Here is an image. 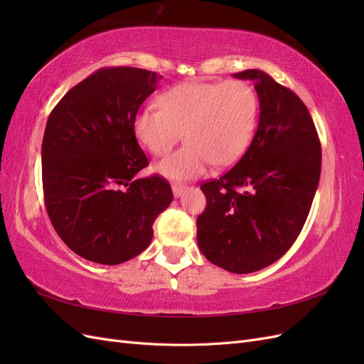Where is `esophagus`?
Masks as SVG:
<instances>
[{"mask_svg": "<svg viewBox=\"0 0 364 364\" xmlns=\"http://www.w3.org/2000/svg\"><path fill=\"white\" fill-rule=\"evenodd\" d=\"M185 188H186V185H183V183H178V182L171 183V190H173V194L176 197H179L185 191Z\"/></svg>", "mask_w": 364, "mask_h": 364, "instance_id": "esophagus-1", "label": "esophagus"}]
</instances>
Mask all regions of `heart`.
Segmentation results:
<instances>
[{
    "mask_svg": "<svg viewBox=\"0 0 364 364\" xmlns=\"http://www.w3.org/2000/svg\"><path fill=\"white\" fill-rule=\"evenodd\" d=\"M159 106L141 109L134 132L155 156L167 155L185 138L181 150L156 165L171 179L197 178L213 162L218 167L237 162L255 134L258 98L243 80L182 83L165 91Z\"/></svg>",
    "mask_w": 364,
    "mask_h": 364,
    "instance_id": "1",
    "label": "heart"
}]
</instances>
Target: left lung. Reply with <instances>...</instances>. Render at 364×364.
Instances as JSON below:
<instances>
[{
    "label": "left lung",
    "mask_w": 364,
    "mask_h": 364,
    "mask_svg": "<svg viewBox=\"0 0 364 364\" xmlns=\"http://www.w3.org/2000/svg\"><path fill=\"white\" fill-rule=\"evenodd\" d=\"M234 77L253 82L259 121L243 158L200 185L206 208L196 222L197 243L215 266L252 273L278 261L299 237L321 178L322 147L291 90L259 70Z\"/></svg>",
    "instance_id": "obj_1"
}]
</instances>
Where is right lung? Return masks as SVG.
Segmentation results:
<instances>
[{"instance_id": "add662e5", "label": "right lung", "mask_w": 364, "mask_h": 364, "mask_svg": "<svg viewBox=\"0 0 364 364\" xmlns=\"http://www.w3.org/2000/svg\"><path fill=\"white\" fill-rule=\"evenodd\" d=\"M162 75L102 68L62 97L42 139V186L51 225L77 255L115 266L146 250L153 223L173 200L161 176L136 179L149 165L134 119Z\"/></svg>"}]
</instances>
